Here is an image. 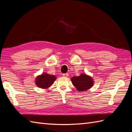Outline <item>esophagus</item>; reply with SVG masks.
I'll return each mask as SVG.
<instances>
[{
    "instance_id": "34e87169",
    "label": "esophagus",
    "mask_w": 132,
    "mask_h": 132,
    "mask_svg": "<svg viewBox=\"0 0 132 132\" xmlns=\"http://www.w3.org/2000/svg\"><path fill=\"white\" fill-rule=\"evenodd\" d=\"M62 76L63 77H67L69 76V73H63L62 74Z\"/></svg>"
}]
</instances>
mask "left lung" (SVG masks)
I'll list each match as a JSON object with an SVG mask.
<instances>
[{
  "mask_svg": "<svg viewBox=\"0 0 132 132\" xmlns=\"http://www.w3.org/2000/svg\"><path fill=\"white\" fill-rule=\"evenodd\" d=\"M71 80L74 86L79 92H85L90 89L94 84L92 77L86 74H81L79 76L72 77Z\"/></svg>",
  "mask_w": 132,
  "mask_h": 132,
  "instance_id": "1",
  "label": "left lung"
}]
</instances>
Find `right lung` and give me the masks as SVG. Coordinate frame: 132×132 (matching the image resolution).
<instances>
[{
	"instance_id": "add662e5",
	"label": "right lung",
	"mask_w": 132,
	"mask_h": 132,
	"mask_svg": "<svg viewBox=\"0 0 132 132\" xmlns=\"http://www.w3.org/2000/svg\"><path fill=\"white\" fill-rule=\"evenodd\" d=\"M56 79L55 76L45 73L36 77L35 83L37 86L40 88L47 89L52 85Z\"/></svg>"
}]
</instances>
